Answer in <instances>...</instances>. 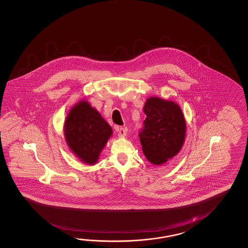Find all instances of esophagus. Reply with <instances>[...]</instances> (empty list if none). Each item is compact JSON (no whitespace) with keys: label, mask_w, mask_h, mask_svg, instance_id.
<instances>
[{"label":"esophagus","mask_w":248,"mask_h":248,"mask_svg":"<svg viewBox=\"0 0 248 248\" xmlns=\"http://www.w3.org/2000/svg\"><path fill=\"white\" fill-rule=\"evenodd\" d=\"M117 130H118L119 137H125L126 134H127L125 129H124V128H118Z\"/></svg>","instance_id":"obj_1"}]
</instances>
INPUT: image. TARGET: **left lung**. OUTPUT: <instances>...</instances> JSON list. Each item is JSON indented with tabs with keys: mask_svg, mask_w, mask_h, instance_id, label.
I'll return each instance as SVG.
<instances>
[{
	"mask_svg": "<svg viewBox=\"0 0 248 248\" xmlns=\"http://www.w3.org/2000/svg\"><path fill=\"white\" fill-rule=\"evenodd\" d=\"M146 118L139 133L142 151L148 161L162 165L178 154L186 134V121L175 102L157 97L147 99L143 107Z\"/></svg>",
	"mask_w": 248,
	"mask_h": 248,
	"instance_id": "1",
	"label": "left lung"
}]
</instances>
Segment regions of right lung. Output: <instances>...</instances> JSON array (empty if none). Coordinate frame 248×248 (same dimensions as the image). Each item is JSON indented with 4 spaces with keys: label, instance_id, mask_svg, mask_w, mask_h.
<instances>
[{
    "label": "right lung",
    "instance_id": "add662e5",
    "mask_svg": "<svg viewBox=\"0 0 248 248\" xmlns=\"http://www.w3.org/2000/svg\"><path fill=\"white\" fill-rule=\"evenodd\" d=\"M111 134L109 124L87 101L76 104L65 118V142L78 158L90 165L98 162Z\"/></svg>",
    "mask_w": 248,
    "mask_h": 248
}]
</instances>
